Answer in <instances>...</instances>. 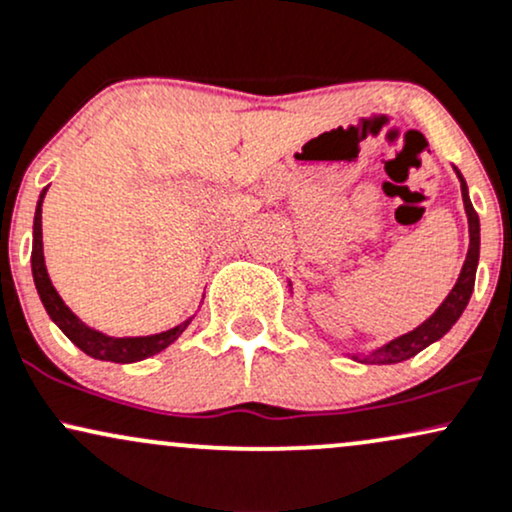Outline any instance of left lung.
Returning a JSON list of instances; mask_svg holds the SVG:
<instances>
[{
	"instance_id": "obj_1",
	"label": "left lung",
	"mask_w": 512,
	"mask_h": 512,
	"mask_svg": "<svg viewBox=\"0 0 512 512\" xmlns=\"http://www.w3.org/2000/svg\"><path fill=\"white\" fill-rule=\"evenodd\" d=\"M455 174L460 179V189H462V203H465V213H467V222H470V249H467V258L465 266L460 270V278L455 282V287L450 290V294L443 299V304L431 314L422 326H417L410 333L400 335V338L386 342L378 350L369 352V354H352L354 362L362 364H398L405 362V359L414 357L429 347L431 342L441 340L443 335L448 333L450 328L458 323V318L465 311L467 302H470L472 290H474V275H477V263H479V215L474 210L472 201H470V191H467V182L462 177L458 167H455Z\"/></svg>"
}]
</instances>
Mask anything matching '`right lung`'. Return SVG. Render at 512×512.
Instances as JSON below:
<instances>
[{"mask_svg": "<svg viewBox=\"0 0 512 512\" xmlns=\"http://www.w3.org/2000/svg\"><path fill=\"white\" fill-rule=\"evenodd\" d=\"M47 189H42L38 208H35V220H33V254H30V266H33V280L35 290L40 294V302L45 306V311L50 318L57 323L59 330L69 338L81 352H86L88 357L100 359V362H114V364H134L141 359L153 357L170 347L179 335L184 333L186 326L191 323L184 321L179 326L170 330H162L155 335H138V338H112V335L100 333V330L86 326V323L78 318L69 306L64 304V299L59 297V292L54 290L50 275H47L45 266V254H42V198H45Z\"/></svg>", "mask_w": 512, "mask_h": 512, "instance_id": "obj_1", "label": "right lung"}]
</instances>
